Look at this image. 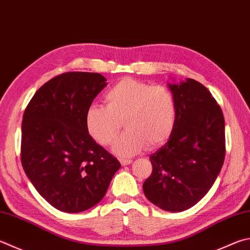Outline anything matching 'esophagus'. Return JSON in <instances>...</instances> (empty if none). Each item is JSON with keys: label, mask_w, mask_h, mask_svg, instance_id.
<instances>
[{"label": "esophagus", "mask_w": 250, "mask_h": 250, "mask_svg": "<svg viewBox=\"0 0 250 250\" xmlns=\"http://www.w3.org/2000/svg\"><path fill=\"white\" fill-rule=\"evenodd\" d=\"M120 163H121L122 166H126V165H130L131 163H132V161H131V160H125V158H121Z\"/></svg>", "instance_id": "34e87169"}]
</instances>
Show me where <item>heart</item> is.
Listing matches in <instances>:
<instances>
[{
    "label": "heart",
    "mask_w": 250,
    "mask_h": 250,
    "mask_svg": "<svg viewBox=\"0 0 250 250\" xmlns=\"http://www.w3.org/2000/svg\"><path fill=\"white\" fill-rule=\"evenodd\" d=\"M106 106L90 105L85 115V125L96 142L110 144L121 129L126 130L116 140L112 151L130 157L147 144L154 148L165 143L175 128L177 106L175 96L162 85L125 78L105 93Z\"/></svg>",
    "instance_id": "b5f03b06"
}]
</instances>
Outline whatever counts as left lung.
I'll return each mask as SVG.
<instances>
[{"mask_svg":"<svg viewBox=\"0 0 250 250\" xmlns=\"http://www.w3.org/2000/svg\"><path fill=\"white\" fill-rule=\"evenodd\" d=\"M177 117L168 141L149 156L153 170L145 197L162 210H188L206 196L225 157V122L207 87L192 79L167 84Z\"/></svg>","mask_w":250,"mask_h":250,"instance_id":"8db88e82","label":"left lung"}]
</instances>
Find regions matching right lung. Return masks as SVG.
<instances>
[{"label": "right lung", "instance_id": "1", "mask_svg": "<svg viewBox=\"0 0 250 250\" xmlns=\"http://www.w3.org/2000/svg\"><path fill=\"white\" fill-rule=\"evenodd\" d=\"M106 82L89 72L58 75L36 92L22 116V168L40 196L60 211L96 206L121 167L85 125L86 111Z\"/></svg>", "mask_w": 250, "mask_h": 250}]
</instances>
